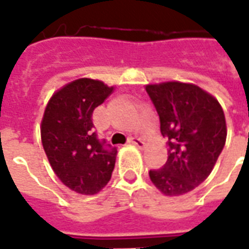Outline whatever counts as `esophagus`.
<instances>
[{
    "instance_id": "esophagus-1",
    "label": "esophagus",
    "mask_w": 249,
    "mask_h": 249,
    "mask_svg": "<svg viewBox=\"0 0 249 249\" xmlns=\"http://www.w3.org/2000/svg\"><path fill=\"white\" fill-rule=\"evenodd\" d=\"M128 142L132 145H136V146H139V148H142L145 145V142L141 139H139V137H130L128 139Z\"/></svg>"
}]
</instances>
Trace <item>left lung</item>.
Wrapping results in <instances>:
<instances>
[{
  "instance_id": "8db88e82",
  "label": "left lung",
  "mask_w": 249,
  "mask_h": 249,
  "mask_svg": "<svg viewBox=\"0 0 249 249\" xmlns=\"http://www.w3.org/2000/svg\"><path fill=\"white\" fill-rule=\"evenodd\" d=\"M146 92L159 115L160 132L168 139L167 162L149 176L163 194L182 196L208 178L225 146L224 110L196 85H148Z\"/></svg>"
}]
</instances>
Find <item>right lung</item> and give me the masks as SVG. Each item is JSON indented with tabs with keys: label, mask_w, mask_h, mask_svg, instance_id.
<instances>
[{
	"label": "right lung",
	"mask_w": 249,
	"mask_h": 249,
	"mask_svg": "<svg viewBox=\"0 0 249 249\" xmlns=\"http://www.w3.org/2000/svg\"><path fill=\"white\" fill-rule=\"evenodd\" d=\"M100 81L81 78L55 92L45 109L41 137L53 172L69 189L92 196L108 184L117 148L95 131L92 113L112 93Z\"/></svg>",
	"instance_id": "add662e5"
}]
</instances>
